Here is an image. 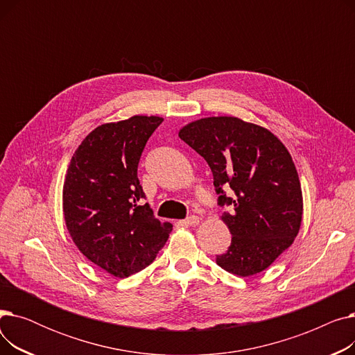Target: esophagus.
I'll list each match as a JSON object with an SVG mask.
<instances>
[{"label": "esophagus", "instance_id": "esophagus-1", "mask_svg": "<svg viewBox=\"0 0 355 355\" xmlns=\"http://www.w3.org/2000/svg\"><path fill=\"white\" fill-rule=\"evenodd\" d=\"M182 223H184L185 226H197L198 223H200V217L193 214V216H189L185 220H182Z\"/></svg>", "mask_w": 355, "mask_h": 355}]
</instances>
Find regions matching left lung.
Listing matches in <instances>:
<instances>
[{"label":"left lung","mask_w":355,"mask_h":355,"mask_svg":"<svg viewBox=\"0 0 355 355\" xmlns=\"http://www.w3.org/2000/svg\"><path fill=\"white\" fill-rule=\"evenodd\" d=\"M178 137L207 161L232 243L216 263L237 276L269 268L302 221V190L285 145L268 129L233 116L204 118ZM232 189V196L224 189Z\"/></svg>","instance_id":"obj_1"}]
</instances>
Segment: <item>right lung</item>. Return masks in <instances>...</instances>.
<instances>
[{
    "instance_id": "add662e5",
    "label": "right lung",
    "mask_w": 355,
    "mask_h": 355,
    "mask_svg": "<svg viewBox=\"0 0 355 355\" xmlns=\"http://www.w3.org/2000/svg\"><path fill=\"white\" fill-rule=\"evenodd\" d=\"M132 116L105 123L71 157L63 185V213L78 249L96 266L128 277L151 265L173 230L154 217L138 180L144 148L162 123Z\"/></svg>"
}]
</instances>
